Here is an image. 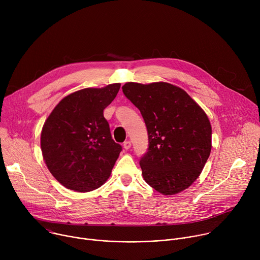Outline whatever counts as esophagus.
I'll use <instances>...</instances> for the list:
<instances>
[{"label":"esophagus","instance_id":"34e87169","mask_svg":"<svg viewBox=\"0 0 260 260\" xmlns=\"http://www.w3.org/2000/svg\"><path fill=\"white\" fill-rule=\"evenodd\" d=\"M131 147H132V143H131L129 141H125V142L123 143V148H124L125 150H128Z\"/></svg>","mask_w":260,"mask_h":260}]
</instances>
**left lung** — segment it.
<instances>
[{
	"label": "left lung",
	"mask_w": 260,
	"mask_h": 260,
	"mask_svg": "<svg viewBox=\"0 0 260 260\" xmlns=\"http://www.w3.org/2000/svg\"><path fill=\"white\" fill-rule=\"evenodd\" d=\"M122 91L147 127L149 144L140 159L144 180L166 196L188 188L212 148V127L204 110L186 91L167 82H127Z\"/></svg>",
	"instance_id": "8db88e82"
}]
</instances>
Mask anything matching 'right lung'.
Instances as JSON below:
<instances>
[{
    "label": "right lung",
    "mask_w": 260,
    "mask_h": 260,
    "mask_svg": "<svg viewBox=\"0 0 260 260\" xmlns=\"http://www.w3.org/2000/svg\"><path fill=\"white\" fill-rule=\"evenodd\" d=\"M120 83L84 88L63 98L46 119L41 149L52 176L68 189L87 192L110 177L122 150L114 142L103 111Z\"/></svg>",
    "instance_id": "right-lung-1"
}]
</instances>
